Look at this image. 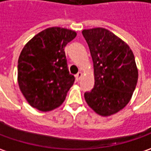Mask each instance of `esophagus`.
Listing matches in <instances>:
<instances>
[{
  "instance_id": "esophagus-1",
  "label": "esophagus",
  "mask_w": 151,
  "mask_h": 151,
  "mask_svg": "<svg viewBox=\"0 0 151 151\" xmlns=\"http://www.w3.org/2000/svg\"><path fill=\"white\" fill-rule=\"evenodd\" d=\"M82 77H83V73L79 72V73H78L77 74H76V79L78 81H79L82 78Z\"/></svg>"
}]
</instances>
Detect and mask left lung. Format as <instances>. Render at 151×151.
Listing matches in <instances>:
<instances>
[{"label":"left lung","mask_w":151,"mask_h":151,"mask_svg":"<svg viewBox=\"0 0 151 151\" xmlns=\"http://www.w3.org/2000/svg\"><path fill=\"white\" fill-rule=\"evenodd\" d=\"M93 63L94 86L86 92L88 105L103 117L123 109L131 99L138 82V68L129 45L102 27L82 32Z\"/></svg>","instance_id":"obj_1"}]
</instances>
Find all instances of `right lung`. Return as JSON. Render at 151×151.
<instances>
[{
  "mask_svg": "<svg viewBox=\"0 0 151 151\" xmlns=\"http://www.w3.org/2000/svg\"><path fill=\"white\" fill-rule=\"evenodd\" d=\"M76 32L58 27L35 35L21 52L17 65L20 90L32 107L47 112L59 107L74 83L64 47Z\"/></svg>",
  "mask_w": 151,
  "mask_h": 151,
  "instance_id": "right-lung-1",
  "label": "right lung"
}]
</instances>
